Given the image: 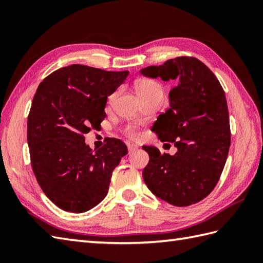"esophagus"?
Masks as SVG:
<instances>
[{"label":"esophagus","instance_id":"34e87169","mask_svg":"<svg viewBox=\"0 0 263 263\" xmlns=\"http://www.w3.org/2000/svg\"><path fill=\"white\" fill-rule=\"evenodd\" d=\"M138 146L137 144H133V143H128L127 144V149H128V154H132V153H135L136 150H138Z\"/></svg>","mask_w":263,"mask_h":263}]
</instances>
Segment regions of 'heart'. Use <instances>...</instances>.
Masks as SVG:
<instances>
[{
    "mask_svg": "<svg viewBox=\"0 0 263 263\" xmlns=\"http://www.w3.org/2000/svg\"><path fill=\"white\" fill-rule=\"evenodd\" d=\"M136 90L139 95L140 99L154 97V96H164V89L161 87L160 83L153 79H141L136 82ZM117 91L110 95L109 100L113 99L116 96ZM125 133L127 137L130 138H137L139 136V132L135 126H127L125 128Z\"/></svg>",
    "mask_w": 263,
    "mask_h": 263,
    "instance_id": "obj_1",
    "label": "heart"
}]
</instances>
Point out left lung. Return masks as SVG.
<instances>
[{
  "label": "left lung",
  "instance_id": "left-lung-1",
  "mask_svg": "<svg viewBox=\"0 0 263 263\" xmlns=\"http://www.w3.org/2000/svg\"><path fill=\"white\" fill-rule=\"evenodd\" d=\"M140 72L178 81L170 91L168 109L152 128L160 141L174 143L177 153L171 156L156 147H142L149 155L142 172L144 183L156 197L173 205L197 203L219 181L231 146L224 89L208 66L191 57L172 59Z\"/></svg>",
  "mask_w": 263,
  "mask_h": 263
}]
</instances>
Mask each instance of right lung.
Wrapping results in <instances>:
<instances>
[{
  "instance_id": "right-lung-1",
  "label": "right lung",
  "mask_w": 263,
  "mask_h": 263,
  "mask_svg": "<svg viewBox=\"0 0 263 263\" xmlns=\"http://www.w3.org/2000/svg\"><path fill=\"white\" fill-rule=\"evenodd\" d=\"M127 76L128 71L72 64L39 83L27 123L31 167L43 192L62 210L80 214L107 195L111 173L127 147L107 138L92 150L85 135L100 126L107 96Z\"/></svg>"
}]
</instances>
